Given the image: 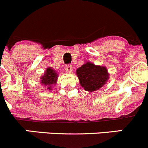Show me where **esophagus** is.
I'll use <instances>...</instances> for the list:
<instances>
[{
  "mask_svg": "<svg viewBox=\"0 0 148 148\" xmlns=\"http://www.w3.org/2000/svg\"><path fill=\"white\" fill-rule=\"evenodd\" d=\"M65 70L67 73H71L73 71V66L71 64H67L65 66Z\"/></svg>",
  "mask_w": 148,
  "mask_h": 148,
  "instance_id": "esophagus-1",
  "label": "esophagus"
}]
</instances>
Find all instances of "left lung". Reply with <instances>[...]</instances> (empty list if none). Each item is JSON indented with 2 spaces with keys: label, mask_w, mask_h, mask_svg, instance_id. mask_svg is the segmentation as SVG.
I'll use <instances>...</instances> for the list:
<instances>
[{
  "label": "left lung",
  "mask_w": 148,
  "mask_h": 148,
  "mask_svg": "<svg viewBox=\"0 0 148 148\" xmlns=\"http://www.w3.org/2000/svg\"><path fill=\"white\" fill-rule=\"evenodd\" d=\"M76 75L84 90L92 92L97 91L106 84L110 74L105 66L96 65L87 62L77 69Z\"/></svg>",
  "instance_id": "obj_1"
}]
</instances>
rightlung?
Here are the masks:
<instances>
[{"label": "right lung", "instance_id": "1", "mask_svg": "<svg viewBox=\"0 0 148 148\" xmlns=\"http://www.w3.org/2000/svg\"><path fill=\"white\" fill-rule=\"evenodd\" d=\"M58 74L57 72L52 69L51 67H47L44 75L40 77V83L41 85L46 87L47 90H52V86L57 84L58 79Z\"/></svg>", "mask_w": 148, "mask_h": 148}]
</instances>
